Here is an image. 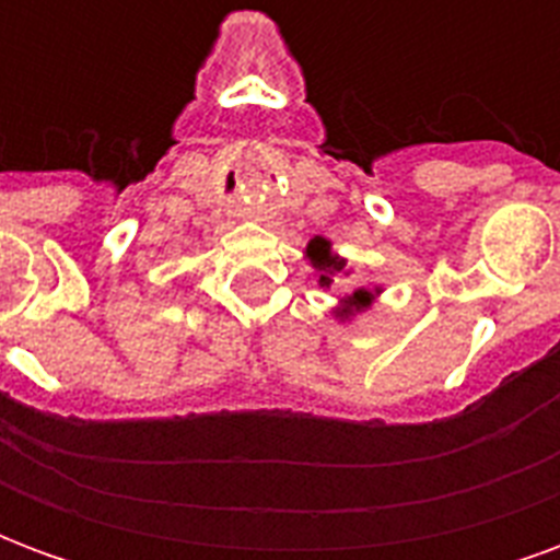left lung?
Wrapping results in <instances>:
<instances>
[{
  "instance_id": "1",
  "label": "left lung",
  "mask_w": 560,
  "mask_h": 560,
  "mask_svg": "<svg viewBox=\"0 0 560 560\" xmlns=\"http://www.w3.org/2000/svg\"><path fill=\"white\" fill-rule=\"evenodd\" d=\"M305 257H308V264L315 267L317 272V284L329 291L332 288V281L341 279V276H351V267H348V257H341L339 252H332V240L327 236H315V240H308L305 245ZM384 293V288H357L353 293H345L339 296V303L332 305V317L339 320V324H351L353 317H360L363 312H369L375 300Z\"/></svg>"
}]
</instances>
